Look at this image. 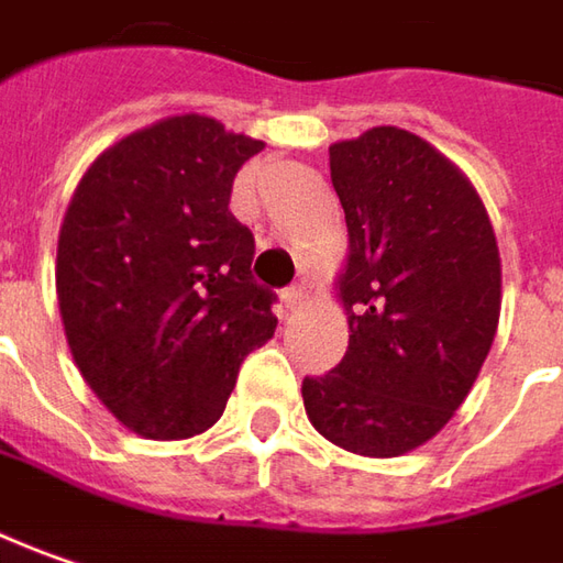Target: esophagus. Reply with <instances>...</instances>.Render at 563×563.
<instances>
[{
	"label": "esophagus",
	"mask_w": 563,
	"mask_h": 563,
	"mask_svg": "<svg viewBox=\"0 0 563 563\" xmlns=\"http://www.w3.org/2000/svg\"><path fill=\"white\" fill-rule=\"evenodd\" d=\"M302 302H306V289H302V286H292V289L283 292V308H286V311L302 308Z\"/></svg>",
	"instance_id": "esophagus-1"
}]
</instances>
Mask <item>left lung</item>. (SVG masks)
Returning <instances> with one entry per match:
<instances>
[{
	"instance_id": "obj_1",
	"label": "left lung",
	"mask_w": 563,
	"mask_h": 563,
	"mask_svg": "<svg viewBox=\"0 0 563 563\" xmlns=\"http://www.w3.org/2000/svg\"><path fill=\"white\" fill-rule=\"evenodd\" d=\"M350 252L333 283L350 346L302 380L308 422L358 456L422 448L473 390L501 318V255L473 183L419 135L330 144Z\"/></svg>"
}]
</instances>
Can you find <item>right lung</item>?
Segmentation results:
<instances>
[{
    "label": "right lung",
    "mask_w": 563,
    "mask_h": 563,
    "mask_svg": "<svg viewBox=\"0 0 563 563\" xmlns=\"http://www.w3.org/2000/svg\"><path fill=\"white\" fill-rule=\"evenodd\" d=\"M264 141L183 112L87 166L59 230L56 296L71 358L112 416L151 441L208 431L242 358L274 330L255 239L230 213Z\"/></svg>",
    "instance_id": "1"
}]
</instances>
